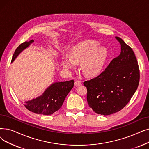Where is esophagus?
<instances>
[{"mask_svg": "<svg viewBox=\"0 0 149 149\" xmlns=\"http://www.w3.org/2000/svg\"><path fill=\"white\" fill-rule=\"evenodd\" d=\"M80 85H81V83L80 81L76 80L75 81V86H80Z\"/></svg>", "mask_w": 149, "mask_h": 149, "instance_id": "obj_1", "label": "esophagus"}]
</instances>
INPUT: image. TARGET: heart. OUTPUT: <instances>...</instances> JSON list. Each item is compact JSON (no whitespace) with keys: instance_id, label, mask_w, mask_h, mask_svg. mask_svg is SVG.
<instances>
[{"instance_id":"1","label":"heart","mask_w":149,"mask_h":149,"mask_svg":"<svg viewBox=\"0 0 149 149\" xmlns=\"http://www.w3.org/2000/svg\"><path fill=\"white\" fill-rule=\"evenodd\" d=\"M99 42L86 41L75 46L70 51V55L62 57V65L69 70L75 69L78 62L82 61L83 72L89 76L98 74L103 69L107 61L108 50L104 47H99Z\"/></svg>"}]
</instances>
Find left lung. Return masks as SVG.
<instances>
[{"label": "left lung", "mask_w": 149, "mask_h": 149, "mask_svg": "<svg viewBox=\"0 0 149 149\" xmlns=\"http://www.w3.org/2000/svg\"><path fill=\"white\" fill-rule=\"evenodd\" d=\"M120 54L103 72L83 83L87 88V101L90 108L99 114L118 112L130 101L139 82V69L132 49L119 37Z\"/></svg>", "instance_id": "left-lung-1"}]
</instances>
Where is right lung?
Instances as JSON below:
<instances>
[{
  "label": "right lung",
  "mask_w": 149,
  "mask_h": 149,
  "mask_svg": "<svg viewBox=\"0 0 149 149\" xmlns=\"http://www.w3.org/2000/svg\"><path fill=\"white\" fill-rule=\"evenodd\" d=\"M33 42L34 40H31L19 45L13 55L11 63ZM74 84L73 80L52 83L42 95L31 100L25 101L24 105L29 111L36 114L44 115L53 114L61 107L67 95L74 87Z\"/></svg>",
  "instance_id": "add662e5"
}]
</instances>
